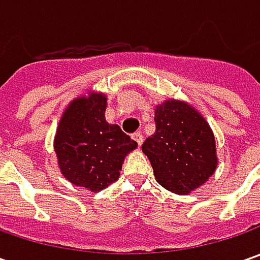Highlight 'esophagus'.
<instances>
[{
	"label": "esophagus",
	"mask_w": 260,
	"mask_h": 260,
	"mask_svg": "<svg viewBox=\"0 0 260 260\" xmlns=\"http://www.w3.org/2000/svg\"><path fill=\"white\" fill-rule=\"evenodd\" d=\"M133 139H135L136 142H137V145L142 146V143H143V135H142L140 132L135 133V135H133Z\"/></svg>",
	"instance_id": "1"
}]
</instances>
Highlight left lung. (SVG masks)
<instances>
[{"label":"left lung","mask_w":260,"mask_h":260,"mask_svg":"<svg viewBox=\"0 0 260 260\" xmlns=\"http://www.w3.org/2000/svg\"><path fill=\"white\" fill-rule=\"evenodd\" d=\"M155 135L142 150L150 160L156 181L175 194L201 186L217 168L215 140L204 117L191 105L166 101L156 107Z\"/></svg>","instance_id":"left-lung-1"}]
</instances>
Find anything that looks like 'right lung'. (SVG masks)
I'll return each instance as SVG.
<instances>
[{
    "label": "right lung",
    "instance_id": "add662e5",
    "mask_svg": "<svg viewBox=\"0 0 260 260\" xmlns=\"http://www.w3.org/2000/svg\"><path fill=\"white\" fill-rule=\"evenodd\" d=\"M107 98L74 100L57 127L55 150L68 181L98 192L118 179L125 155L137 147L120 125L105 121Z\"/></svg>",
    "mask_w": 260,
    "mask_h": 260
}]
</instances>
